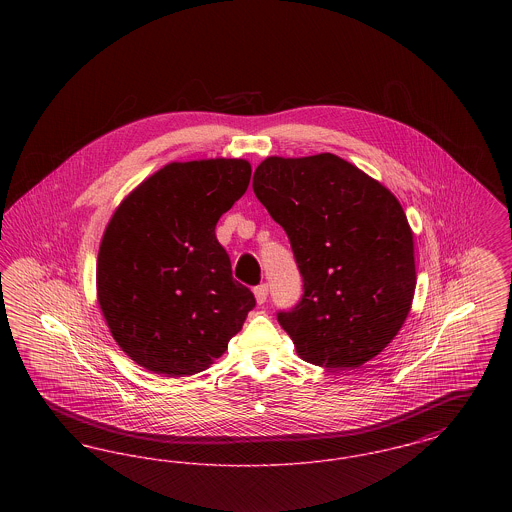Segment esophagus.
Segmentation results:
<instances>
[{"label":"esophagus","mask_w":512,"mask_h":512,"mask_svg":"<svg viewBox=\"0 0 512 512\" xmlns=\"http://www.w3.org/2000/svg\"><path fill=\"white\" fill-rule=\"evenodd\" d=\"M253 293H255V299H257V303H259V305H263V303L267 301L268 297L267 284H261V286H257V288L253 290Z\"/></svg>","instance_id":"1"}]
</instances>
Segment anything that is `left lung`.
I'll list each match as a JSON object with an SVG mask.
<instances>
[{"instance_id":"8db88e82","label":"left lung","mask_w":512,"mask_h":512,"mask_svg":"<svg viewBox=\"0 0 512 512\" xmlns=\"http://www.w3.org/2000/svg\"><path fill=\"white\" fill-rule=\"evenodd\" d=\"M253 192L292 245L303 295L278 311L301 359L347 370L388 347L411 311L413 232L390 190L332 153L268 157Z\"/></svg>"}]
</instances>
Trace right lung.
Returning a JSON list of instances; mask_svg holds the SVG:
<instances>
[{
    "label": "right lung",
    "mask_w": 512,
    "mask_h": 512,
    "mask_svg": "<svg viewBox=\"0 0 512 512\" xmlns=\"http://www.w3.org/2000/svg\"><path fill=\"white\" fill-rule=\"evenodd\" d=\"M244 159L171 163L128 195L98 255V299L122 351L165 376L209 368L255 307L215 228L245 194Z\"/></svg>",
    "instance_id": "1"
}]
</instances>
